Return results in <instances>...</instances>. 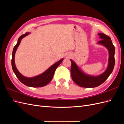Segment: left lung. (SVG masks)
I'll return each instance as SVG.
<instances>
[{
	"mask_svg": "<svg viewBox=\"0 0 124 124\" xmlns=\"http://www.w3.org/2000/svg\"><path fill=\"white\" fill-rule=\"evenodd\" d=\"M101 39L98 43L103 45L109 52V59L108 68L105 72L98 77L89 76L84 74L78 68L73 61L71 60V75L73 81L82 87L93 88L98 86L105 82L113 70L115 65V47L110 37L102 33H98Z\"/></svg>",
	"mask_w": 124,
	"mask_h": 124,
	"instance_id": "left-lung-1",
	"label": "left lung"
}]
</instances>
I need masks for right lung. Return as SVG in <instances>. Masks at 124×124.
I'll list each match as a JSON object with an SVG mask.
<instances>
[{"label": "right lung", "mask_w": 124, "mask_h": 124, "mask_svg": "<svg viewBox=\"0 0 124 124\" xmlns=\"http://www.w3.org/2000/svg\"><path fill=\"white\" fill-rule=\"evenodd\" d=\"M29 33V32H26L25 34L19 37V38L18 39V41L16 44L14 46L13 48L12 52V61H11L12 69L14 73L16 75V77L18 78V79L24 85L29 86V87H43V86L46 85L51 81L52 78H53L54 74L56 68L58 67V66L60 65V63L62 62V61H63V59L60 60L59 61L55 63L53 66H52L51 67H50L46 72H44L42 74L39 75V76L31 78H26L24 77L23 76H22V75L18 72V71L16 68V66L14 62V56L17 48L20 44L22 39L24 37H26V36H27Z\"/></svg>", "instance_id": "right-lung-1"}]
</instances>
